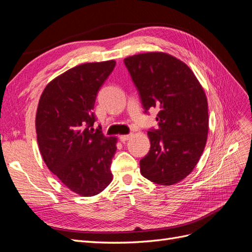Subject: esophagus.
Masks as SVG:
<instances>
[{
    "label": "esophagus",
    "mask_w": 252,
    "mask_h": 252,
    "mask_svg": "<svg viewBox=\"0 0 252 252\" xmlns=\"http://www.w3.org/2000/svg\"><path fill=\"white\" fill-rule=\"evenodd\" d=\"M130 136H131V134L121 135V136H120V141H121V142H126L127 140H129V139H130Z\"/></svg>",
    "instance_id": "1"
}]
</instances>
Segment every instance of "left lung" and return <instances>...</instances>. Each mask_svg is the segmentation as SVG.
Returning a JSON list of instances; mask_svg holds the SVG:
<instances>
[{"instance_id": "1", "label": "left lung", "mask_w": 252, "mask_h": 252, "mask_svg": "<svg viewBox=\"0 0 252 252\" xmlns=\"http://www.w3.org/2000/svg\"><path fill=\"white\" fill-rule=\"evenodd\" d=\"M144 108L157 107L158 129L148 131L150 150L140 161L144 178L175 184L193 170L208 133V103L200 82L182 61L164 52L124 60Z\"/></svg>"}]
</instances>
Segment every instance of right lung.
Masks as SVG:
<instances>
[{"mask_svg":"<svg viewBox=\"0 0 252 252\" xmlns=\"http://www.w3.org/2000/svg\"><path fill=\"white\" fill-rule=\"evenodd\" d=\"M116 61L75 66L52 80L40 97L35 117L39 149L48 169L71 191L93 196L112 181L117 138L94 129L98 90Z\"/></svg>","mask_w":252,"mask_h":252,"instance_id":"add662e5","label":"right lung"}]
</instances>
